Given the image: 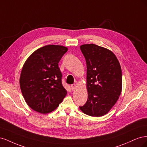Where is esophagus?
<instances>
[{"instance_id": "esophagus-1", "label": "esophagus", "mask_w": 147, "mask_h": 147, "mask_svg": "<svg viewBox=\"0 0 147 147\" xmlns=\"http://www.w3.org/2000/svg\"><path fill=\"white\" fill-rule=\"evenodd\" d=\"M70 87H71V89H72V91H75V90H76V88H77V84H72V85H71Z\"/></svg>"}]
</instances>
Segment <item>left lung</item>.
Wrapping results in <instances>:
<instances>
[{
	"instance_id": "1",
	"label": "left lung",
	"mask_w": 147,
	"mask_h": 147,
	"mask_svg": "<svg viewBox=\"0 0 147 147\" xmlns=\"http://www.w3.org/2000/svg\"><path fill=\"white\" fill-rule=\"evenodd\" d=\"M86 63L88 100L79 107L94 117L107 114L117 103L122 91V72L117 56L109 49L95 44L80 47Z\"/></svg>"
}]
</instances>
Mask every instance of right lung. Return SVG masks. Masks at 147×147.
I'll return each mask as SVG.
<instances>
[{"instance_id": "obj_1", "label": "right lung", "mask_w": 147, "mask_h": 147, "mask_svg": "<svg viewBox=\"0 0 147 147\" xmlns=\"http://www.w3.org/2000/svg\"><path fill=\"white\" fill-rule=\"evenodd\" d=\"M68 50L62 45H48L34 51L22 68L20 86L27 104L42 114L54 111L67 94L58 67Z\"/></svg>"}]
</instances>
